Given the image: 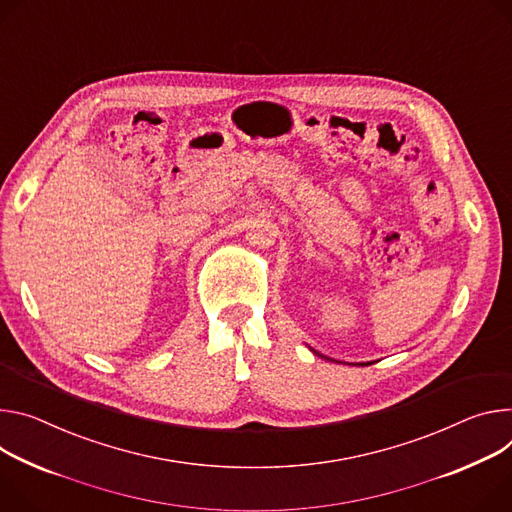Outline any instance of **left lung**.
I'll use <instances>...</instances> for the list:
<instances>
[{"label": "left lung", "instance_id": "1", "mask_svg": "<svg viewBox=\"0 0 512 512\" xmlns=\"http://www.w3.org/2000/svg\"><path fill=\"white\" fill-rule=\"evenodd\" d=\"M314 353H316V351H314ZM320 357H324V355H320ZM324 359H329V357H324ZM361 365H365V363H361ZM367 365H369V363H367Z\"/></svg>", "mask_w": 512, "mask_h": 512}]
</instances>
